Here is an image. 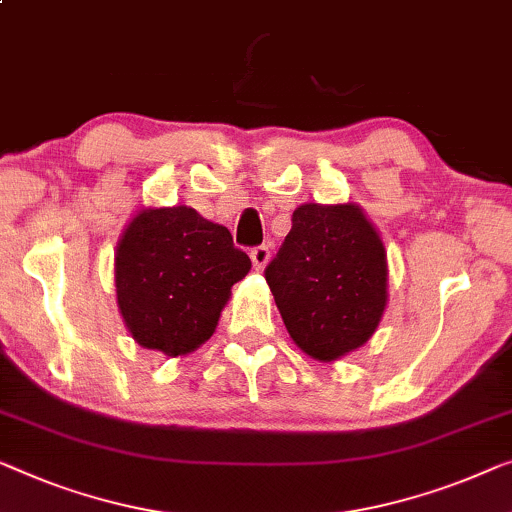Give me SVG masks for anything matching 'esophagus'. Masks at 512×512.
<instances>
[{
	"mask_svg": "<svg viewBox=\"0 0 512 512\" xmlns=\"http://www.w3.org/2000/svg\"><path fill=\"white\" fill-rule=\"evenodd\" d=\"M251 263H254V268L256 270H263L265 265H268V261H270V249L265 247V244H261V247H254L251 249Z\"/></svg>",
	"mask_w": 512,
	"mask_h": 512,
	"instance_id": "esophagus-1",
	"label": "esophagus"
}]
</instances>
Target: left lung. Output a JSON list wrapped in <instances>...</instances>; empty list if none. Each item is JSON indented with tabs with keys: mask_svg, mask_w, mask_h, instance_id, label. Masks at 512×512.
<instances>
[{
	"mask_svg": "<svg viewBox=\"0 0 512 512\" xmlns=\"http://www.w3.org/2000/svg\"><path fill=\"white\" fill-rule=\"evenodd\" d=\"M265 281L288 335L321 362L365 344L388 305L385 247L355 203L300 205Z\"/></svg>",
	"mask_w": 512,
	"mask_h": 512,
	"instance_id": "obj_1",
	"label": "left lung"
}]
</instances>
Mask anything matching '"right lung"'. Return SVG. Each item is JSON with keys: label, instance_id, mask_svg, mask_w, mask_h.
Here are the masks:
<instances>
[{"label": "right lung", "instance_id": "obj_1", "mask_svg": "<svg viewBox=\"0 0 512 512\" xmlns=\"http://www.w3.org/2000/svg\"><path fill=\"white\" fill-rule=\"evenodd\" d=\"M249 270L226 226L187 205L150 207L117 242V307L140 346L177 358L212 337L231 286Z\"/></svg>", "mask_w": 512, "mask_h": 512}]
</instances>
